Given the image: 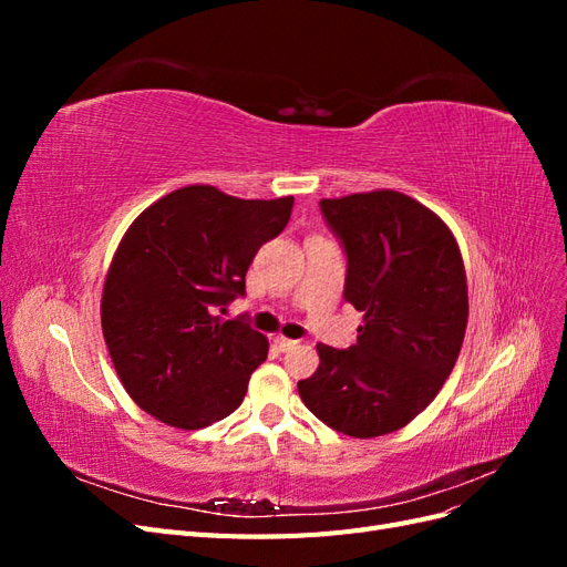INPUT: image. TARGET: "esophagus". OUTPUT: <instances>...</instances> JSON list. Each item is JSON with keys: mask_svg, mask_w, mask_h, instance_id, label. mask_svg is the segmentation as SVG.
I'll use <instances>...</instances> for the list:
<instances>
[{"mask_svg": "<svg viewBox=\"0 0 567 567\" xmlns=\"http://www.w3.org/2000/svg\"><path fill=\"white\" fill-rule=\"evenodd\" d=\"M296 346H298V340H290V338H284V336L274 338V348L281 350V352H286V350H290V348H296Z\"/></svg>", "mask_w": 567, "mask_h": 567, "instance_id": "34e87169", "label": "esophagus"}]
</instances>
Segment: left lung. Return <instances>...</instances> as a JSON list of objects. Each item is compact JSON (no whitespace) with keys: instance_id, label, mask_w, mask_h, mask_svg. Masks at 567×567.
<instances>
[{"instance_id":"obj_1","label":"left lung","mask_w":567,"mask_h":567,"mask_svg":"<svg viewBox=\"0 0 567 567\" xmlns=\"http://www.w3.org/2000/svg\"><path fill=\"white\" fill-rule=\"evenodd\" d=\"M319 205L348 252L346 300L364 321L348 350L319 342V367L298 392L342 435H388L435 400L456 364L468 323L463 257L433 210L392 188Z\"/></svg>"}]
</instances>
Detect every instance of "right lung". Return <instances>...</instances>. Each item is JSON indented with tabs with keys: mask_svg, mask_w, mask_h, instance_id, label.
Here are the masks:
<instances>
[{
	"mask_svg": "<svg viewBox=\"0 0 567 567\" xmlns=\"http://www.w3.org/2000/svg\"><path fill=\"white\" fill-rule=\"evenodd\" d=\"M293 196L246 200L182 186L136 217L101 296V329L120 383L165 425L198 431L241 406L269 340L217 310L246 293L255 252L279 236Z\"/></svg>",
	"mask_w": 567,
	"mask_h": 567,
	"instance_id": "1",
	"label": "right lung"
}]
</instances>
